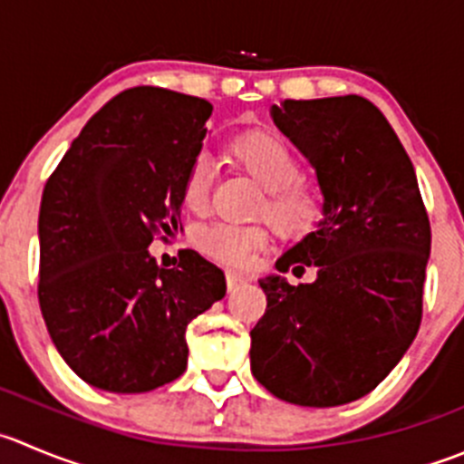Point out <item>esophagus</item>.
I'll use <instances>...</instances> for the list:
<instances>
[{
	"label": "esophagus",
	"mask_w": 464,
	"mask_h": 464,
	"mask_svg": "<svg viewBox=\"0 0 464 464\" xmlns=\"http://www.w3.org/2000/svg\"><path fill=\"white\" fill-rule=\"evenodd\" d=\"M249 278L245 276V274H237V272H227V285L228 290H236L237 285H242V283H246Z\"/></svg>",
	"instance_id": "obj_1"
}]
</instances>
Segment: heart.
Wrapping results in <instances>:
<instances>
[{
  "label": "heart",
  "mask_w": 464,
  "mask_h": 464,
  "mask_svg": "<svg viewBox=\"0 0 464 464\" xmlns=\"http://www.w3.org/2000/svg\"><path fill=\"white\" fill-rule=\"evenodd\" d=\"M228 156L263 188L256 215L267 218L278 236L304 240L322 227L328 215L326 190L319 181L301 174L304 163L283 138L265 129H251L228 142ZM213 177V163L206 156H197L183 179V201L188 208H206ZM269 237L272 231L267 224L213 222L197 231L195 242L210 258L240 267L267 245Z\"/></svg>",
  "instance_id": "obj_1"
}]
</instances>
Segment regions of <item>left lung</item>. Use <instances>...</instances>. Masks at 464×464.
<instances>
[{
	"mask_svg": "<svg viewBox=\"0 0 464 464\" xmlns=\"http://www.w3.org/2000/svg\"><path fill=\"white\" fill-rule=\"evenodd\" d=\"M272 118L317 172L328 215L276 260L278 272L317 267L313 283L258 281L267 310L251 328V374L287 403L342 406L370 394L420 331L429 213L406 150L365 97L285 99Z\"/></svg>",
	"mask_w": 464,
	"mask_h": 464,
	"instance_id": "left-lung-1",
	"label": "left lung"
}]
</instances>
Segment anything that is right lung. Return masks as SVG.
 <instances>
[{
    "label": "right lung",
    "mask_w": 464,
    "mask_h": 464,
    "mask_svg": "<svg viewBox=\"0 0 464 464\" xmlns=\"http://www.w3.org/2000/svg\"><path fill=\"white\" fill-rule=\"evenodd\" d=\"M213 106L138 85L94 112L44 183L38 301L63 361L92 388L150 392L186 372V328L227 295L219 267L186 249L150 256L181 222L183 179Z\"/></svg>",
    "instance_id": "1"
}]
</instances>
